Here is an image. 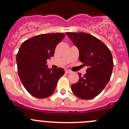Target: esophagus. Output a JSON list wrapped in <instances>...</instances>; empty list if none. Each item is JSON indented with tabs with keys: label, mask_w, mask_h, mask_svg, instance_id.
Returning a JSON list of instances; mask_svg holds the SVG:
<instances>
[{
	"label": "esophagus",
	"mask_w": 129,
	"mask_h": 129,
	"mask_svg": "<svg viewBox=\"0 0 129 129\" xmlns=\"http://www.w3.org/2000/svg\"><path fill=\"white\" fill-rule=\"evenodd\" d=\"M72 72H71L70 70H65V73L66 74H70V73H71Z\"/></svg>",
	"instance_id": "34e87169"
}]
</instances>
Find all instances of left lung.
<instances>
[{
	"mask_svg": "<svg viewBox=\"0 0 129 129\" xmlns=\"http://www.w3.org/2000/svg\"><path fill=\"white\" fill-rule=\"evenodd\" d=\"M71 41L79 49V60L88 67L86 74L72 84L75 96L89 100L99 95L110 80L113 69L111 52L108 47L92 35L84 33H67Z\"/></svg>",
	"mask_w": 129,
	"mask_h": 129,
	"instance_id": "8db88e82",
	"label": "left lung"
}]
</instances>
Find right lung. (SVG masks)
I'll return each mask as SVG.
<instances>
[{"label": "right lung", "mask_w": 129, "mask_h": 129, "mask_svg": "<svg viewBox=\"0 0 129 129\" xmlns=\"http://www.w3.org/2000/svg\"><path fill=\"white\" fill-rule=\"evenodd\" d=\"M64 36L63 33L43 34L30 38L20 46L16 55L18 72L24 88L33 96L45 99L50 96L64 74L63 68L54 70L47 64Z\"/></svg>", "instance_id": "obj_1"}]
</instances>
